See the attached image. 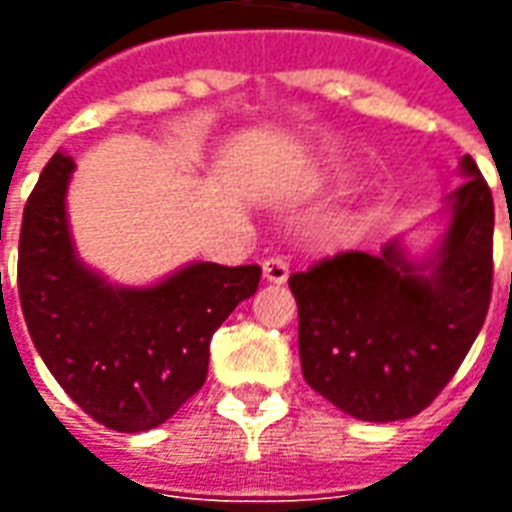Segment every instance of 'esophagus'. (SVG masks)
Returning <instances> with one entry per match:
<instances>
[{"mask_svg":"<svg viewBox=\"0 0 512 512\" xmlns=\"http://www.w3.org/2000/svg\"><path fill=\"white\" fill-rule=\"evenodd\" d=\"M288 274H290L288 260H282V257H268V260H263V277H266L268 282L282 285V282L288 279Z\"/></svg>","mask_w":512,"mask_h":512,"instance_id":"obj_1","label":"esophagus"}]
</instances>
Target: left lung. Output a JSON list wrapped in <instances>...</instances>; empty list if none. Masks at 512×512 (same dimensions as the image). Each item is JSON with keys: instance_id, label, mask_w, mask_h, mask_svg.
I'll return each mask as SVG.
<instances>
[{"instance_id": "8db88e82", "label": "left lung", "mask_w": 512, "mask_h": 512, "mask_svg": "<svg viewBox=\"0 0 512 512\" xmlns=\"http://www.w3.org/2000/svg\"><path fill=\"white\" fill-rule=\"evenodd\" d=\"M444 197V233L411 257L343 252L288 279L299 304L304 381L365 422L419 414L447 386L483 329L494 279V200L472 156ZM512 238V227H510Z\"/></svg>"}]
</instances>
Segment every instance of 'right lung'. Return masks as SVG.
<instances>
[{"mask_svg":"<svg viewBox=\"0 0 512 512\" xmlns=\"http://www.w3.org/2000/svg\"><path fill=\"white\" fill-rule=\"evenodd\" d=\"M76 164L54 153L29 194L18 299L51 376L101 425L142 433L167 422L208 376L213 332L255 296L260 266L189 263L145 288L84 263L68 222Z\"/></svg>","mask_w":512,"mask_h":512,"instance_id":"1","label":"right lung"}]
</instances>
